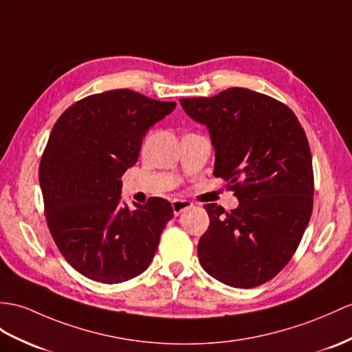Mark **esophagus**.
I'll use <instances>...</instances> for the list:
<instances>
[{
    "label": "esophagus",
    "mask_w": 352,
    "mask_h": 352,
    "mask_svg": "<svg viewBox=\"0 0 352 352\" xmlns=\"http://www.w3.org/2000/svg\"><path fill=\"white\" fill-rule=\"evenodd\" d=\"M171 208H173V213L177 217L181 215V213L186 209L192 208V203L190 200H181V199H175L173 201H171Z\"/></svg>",
    "instance_id": "esophagus-1"
}]
</instances>
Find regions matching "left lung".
Instances as JSON below:
<instances>
[{
	"label": "left lung",
	"mask_w": 352,
	"mask_h": 352,
	"mask_svg": "<svg viewBox=\"0 0 352 352\" xmlns=\"http://www.w3.org/2000/svg\"><path fill=\"white\" fill-rule=\"evenodd\" d=\"M194 121L209 128L215 171L239 206L204 204L209 228L197 252L222 284L254 288L293 258L314 206L312 155L303 126L284 102L246 88L182 98Z\"/></svg>",
	"instance_id": "left-lung-1"
}]
</instances>
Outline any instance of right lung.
Returning <instances> with one entry per match:
<instances>
[{"label":"right lung","instance_id":"right-lung-1","mask_svg":"<svg viewBox=\"0 0 352 352\" xmlns=\"http://www.w3.org/2000/svg\"><path fill=\"white\" fill-rule=\"evenodd\" d=\"M175 107L113 89L76 101L55 122L38 168L45 215L59 252L83 276L119 284L151 264L173 208L151 197L130 210L119 179L146 131Z\"/></svg>","mask_w":352,"mask_h":352}]
</instances>
